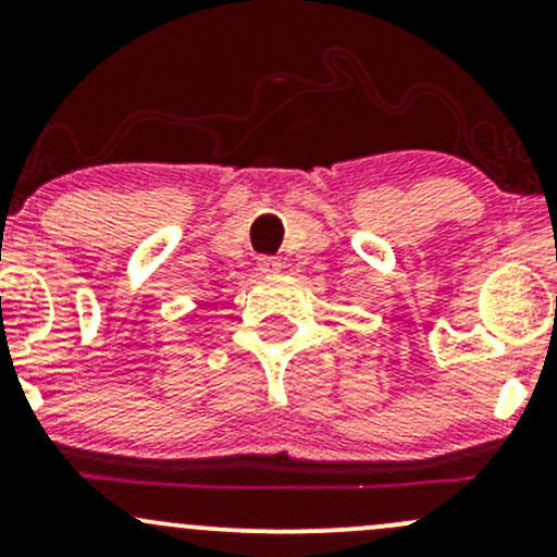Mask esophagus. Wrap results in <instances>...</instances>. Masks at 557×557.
I'll list each match as a JSON object with an SVG mask.
<instances>
[{
	"instance_id": "1",
	"label": "esophagus",
	"mask_w": 557,
	"mask_h": 557,
	"mask_svg": "<svg viewBox=\"0 0 557 557\" xmlns=\"http://www.w3.org/2000/svg\"><path fill=\"white\" fill-rule=\"evenodd\" d=\"M257 264H259V272H264V274L283 270V261H280L277 257H259Z\"/></svg>"
}]
</instances>
